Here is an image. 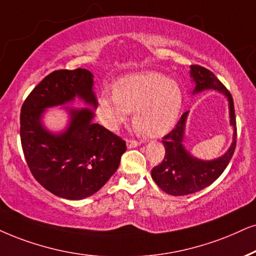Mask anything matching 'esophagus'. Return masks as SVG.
I'll list each match as a JSON object with an SVG mask.
<instances>
[{
  "mask_svg": "<svg viewBox=\"0 0 256 256\" xmlns=\"http://www.w3.org/2000/svg\"><path fill=\"white\" fill-rule=\"evenodd\" d=\"M139 144H140V143H139V142H137V140H134V139H128V140L126 142V145H128V148H137Z\"/></svg>",
  "mask_w": 256,
  "mask_h": 256,
  "instance_id": "esophagus-1",
  "label": "esophagus"
}]
</instances>
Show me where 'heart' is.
Segmentation results:
<instances>
[{"label": "heart", "instance_id": "heart-1", "mask_svg": "<svg viewBox=\"0 0 256 256\" xmlns=\"http://www.w3.org/2000/svg\"><path fill=\"white\" fill-rule=\"evenodd\" d=\"M182 108L178 85L158 72L122 76L114 92L105 90L99 98V116L106 128L117 130L134 110V122L148 137L171 130Z\"/></svg>", "mask_w": 256, "mask_h": 256}]
</instances>
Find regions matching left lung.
<instances>
[{"label": "left lung", "instance_id": "obj_1", "mask_svg": "<svg viewBox=\"0 0 256 256\" xmlns=\"http://www.w3.org/2000/svg\"><path fill=\"white\" fill-rule=\"evenodd\" d=\"M190 76L195 82L192 94L206 90H215L226 96L229 102V117L232 126V142L228 151L221 157L212 160H202L190 154L183 145L186 122L189 112H184L174 128L164 136L166 156L160 166L151 171L152 180L163 192L172 196H184L200 192L210 186L221 176L234 154L236 146V119L234 102L230 92L220 82L215 74L198 64L190 66Z\"/></svg>", "mask_w": 256, "mask_h": 256}]
</instances>
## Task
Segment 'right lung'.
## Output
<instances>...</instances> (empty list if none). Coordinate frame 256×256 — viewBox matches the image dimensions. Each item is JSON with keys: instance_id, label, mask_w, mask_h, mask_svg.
I'll list each match as a JSON object with an SVG mask.
<instances>
[{"instance_id": "right-lung-1", "label": "right lung", "mask_w": 256, "mask_h": 256, "mask_svg": "<svg viewBox=\"0 0 256 256\" xmlns=\"http://www.w3.org/2000/svg\"><path fill=\"white\" fill-rule=\"evenodd\" d=\"M78 96L96 108L93 74L85 68L54 70L44 78L21 108L20 136L24 158L44 189L66 200H82L105 186L120 163L126 143L92 122L90 108H67L70 122L61 134L42 124L46 108Z\"/></svg>"}]
</instances>
